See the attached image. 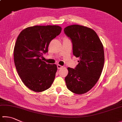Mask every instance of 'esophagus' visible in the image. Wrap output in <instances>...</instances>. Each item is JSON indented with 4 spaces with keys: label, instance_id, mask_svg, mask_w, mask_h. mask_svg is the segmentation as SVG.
Wrapping results in <instances>:
<instances>
[{
    "label": "esophagus",
    "instance_id": "34e87169",
    "mask_svg": "<svg viewBox=\"0 0 122 122\" xmlns=\"http://www.w3.org/2000/svg\"><path fill=\"white\" fill-rule=\"evenodd\" d=\"M57 68L59 69H59H61V68H63V66H61V65H59V64H58V65H57Z\"/></svg>",
    "mask_w": 122,
    "mask_h": 122
}]
</instances>
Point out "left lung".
I'll return each mask as SVG.
<instances>
[{"mask_svg":"<svg viewBox=\"0 0 122 122\" xmlns=\"http://www.w3.org/2000/svg\"><path fill=\"white\" fill-rule=\"evenodd\" d=\"M64 30L72 42L73 55L80 58L75 68H67L66 86L73 93L83 94L90 90L100 78L105 61L104 47L97 34L89 27L72 25Z\"/></svg>","mask_w":122,"mask_h":122,"instance_id":"1","label":"left lung"}]
</instances>
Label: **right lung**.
<instances>
[{
    "label": "right lung",
    "instance_id": "right-lung-1",
    "mask_svg": "<svg viewBox=\"0 0 122 122\" xmlns=\"http://www.w3.org/2000/svg\"><path fill=\"white\" fill-rule=\"evenodd\" d=\"M58 25L31 26L18 35L14 49V61L18 75L27 88L34 92L49 89L57 70L56 64L41 60L49 45L61 33Z\"/></svg>",
    "mask_w": 122,
    "mask_h": 122
}]
</instances>
